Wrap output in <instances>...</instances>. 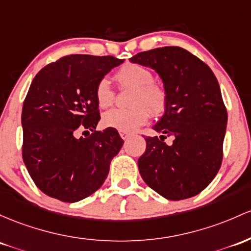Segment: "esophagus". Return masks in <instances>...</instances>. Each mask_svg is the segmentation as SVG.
<instances>
[{"label":"esophagus","instance_id":"34e87169","mask_svg":"<svg viewBox=\"0 0 251 251\" xmlns=\"http://www.w3.org/2000/svg\"><path fill=\"white\" fill-rule=\"evenodd\" d=\"M120 137L123 139H126V138H128V137H130V133H128V132H123V131H120Z\"/></svg>","mask_w":251,"mask_h":251}]
</instances>
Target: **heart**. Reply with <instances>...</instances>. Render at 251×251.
<instances>
[{
    "label": "heart",
    "mask_w": 251,
    "mask_h": 251,
    "mask_svg": "<svg viewBox=\"0 0 251 251\" xmlns=\"http://www.w3.org/2000/svg\"><path fill=\"white\" fill-rule=\"evenodd\" d=\"M114 79L121 89H131L127 99L128 108H115L103 114L106 127L132 132L147 123L149 117L158 118L164 114L169 103L166 88L153 82L150 69L136 63H126L114 73ZM95 99L99 107L107 108L114 103L115 93L106 78L95 87Z\"/></svg>",
    "instance_id": "obj_1"
}]
</instances>
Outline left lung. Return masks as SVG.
Segmentation results:
<instances>
[{
    "mask_svg": "<svg viewBox=\"0 0 251 251\" xmlns=\"http://www.w3.org/2000/svg\"><path fill=\"white\" fill-rule=\"evenodd\" d=\"M130 60L155 69L169 96L166 113L153 126L162 136L145 137L140 175L166 199L194 197L222 166L227 113L218 81L207 64L178 46L139 52ZM167 135L175 137L172 146L164 143Z\"/></svg>",
    "mask_w": 251,
    "mask_h": 251,
    "instance_id": "1",
    "label": "left lung"
}]
</instances>
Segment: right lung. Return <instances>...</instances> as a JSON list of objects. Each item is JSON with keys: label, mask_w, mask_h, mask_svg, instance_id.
I'll list each match as a JSON object with an SVG mask.
<instances>
[{"label": "right lung", "mask_w": 251, "mask_h": 251, "mask_svg": "<svg viewBox=\"0 0 251 251\" xmlns=\"http://www.w3.org/2000/svg\"><path fill=\"white\" fill-rule=\"evenodd\" d=\"M124 60L70 54L44 67L24 101L23 158L33 182L49 197L76 202L98 191L124 140L115 128L95 131V87ZM92 130L89 137H78ZM82 132V134L84 133Z\"/></svg>", "instance_id": "1"}]
</instances>
